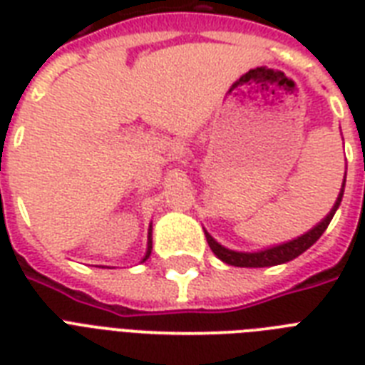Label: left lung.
Instances as JSON below:
<instances>
[{
    "label": "left lung",
    "mask_w": 365,
    "mask_h": 365,
    "mask_svg": "<svg viewBox=\"0 0 365 365\" xmlns=\"http://www.w3.org/2000/svg\"><path fill=\"white\" fill-rule=\"evenodd\" d=\"M343 187H345V183H343ZM341 199H343V191L339 193L337 200H335V206L331 208L328 216L324 217L322 222L318 223L317 227L311 229L309 233L301 235L292 242L280 244V246H274V248L269 250H261V252H254V254H244V252H233V250L223 248L222 244H217L216 240L212 239L210 235L206 233V240H208V246L214 254L223 261V263H227V265H235V267H272V265H280V263H286V261L295 259L297 255H301L305 250H309L312 244L317 242L322 233L328 229L329 222H331V217H334L335 210L339 208Z\"/></svg>",
    "instance_id": "left-lung-1"
}]
</instances>
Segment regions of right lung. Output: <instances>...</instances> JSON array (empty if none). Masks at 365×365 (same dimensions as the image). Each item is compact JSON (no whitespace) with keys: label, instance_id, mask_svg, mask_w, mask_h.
<instances>
[{"label":"right lung","instance_id":"obj_1","mask_svg":"<svg viewBox=\"0 0 365 365\" xmlns=\"http://www.w3.org/2000/svg\"><path fill=\"white\" fill-rule=\"evenodd\" d=\"M149 254H151V229H149V240H148V252H145V257H143V261L148 259Z\"/></svg>","mask_w":365,"mask_h":365}]
</instances>
